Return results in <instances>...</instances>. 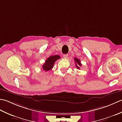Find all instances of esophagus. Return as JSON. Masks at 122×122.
<instances>
[{
  "label": "esophagus",
  "mask_w": 122,
  "mask_h": 122,
  "mask_svg": "<svg viewBox=\"0 0 122 122\" xmlns=\"http://www.w3.org/2000/svg\"><path fill=\"white\" fill-rule=\"evenodd\" d=\"M63 58L64 59H67V58H68V54H63Z\"/></svg>",
  "instance_id": "34e87169"
}]
</instances>
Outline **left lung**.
<instances>
[{
	"label": "left lung",
	"mask_w": 122,
	"mask_h": 122,
	"mask_svg": "<svg viewBox=\"0 0 122 122\" xmlns=\"http://www.w3.org/2000/svg\"><path fill=\"white\" fill-rule=\"evenodd\" d=\"M74 60H75V63H76V68L80 69V66H81V61H80V60L77 59L76 58H74Z\"/></svg>",
	"instance_id": "8db88e82"
}]
</instances>
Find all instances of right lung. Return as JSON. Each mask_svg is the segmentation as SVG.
Returning a JSON list of instances; mask_svg holds the SVG:
<instances>
[{"label": "right lung", "mask_w": 122, "mask_h": 122, "mask_svg": "<svg viewBox=\"0 0 122 122\" xmlns=\"http://www.w3.org/2000/svg\"><path fill=\"white\" fill-rule=\"evenodd\" d=\"M60 58L61 57L59 55H54L49 57V58L46 60L45 63H44L43 65L42 66V69L43 70H45V71H48L52 69L54 63H55V62L57 60Z\"/></svg>", "instance_id": "1"}]
</instances>
